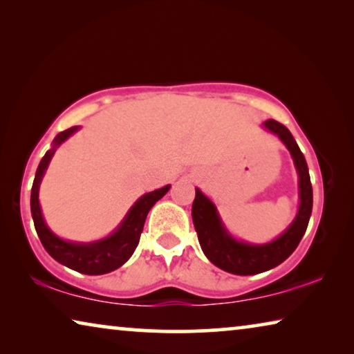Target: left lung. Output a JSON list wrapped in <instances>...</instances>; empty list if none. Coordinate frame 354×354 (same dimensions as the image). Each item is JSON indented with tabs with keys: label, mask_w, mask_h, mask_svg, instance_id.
<instances>
[{
	"label": "left lung",
	"mask_w": 354,
	"mask_h": 354,
	"mask_svg": "<svg viewBox=\"0 0 354 354\" xmlns=\"http://www.w3.org/2000/svg\"><path fill=\"white\" fill-rule=\"evenodd\" d=\"M263 127L277 136L280 142L287 147L299 176V207L288 228L280 236L265 244L244 243L230 234L218 216L216 205L200 189H195V200L192 203V221L203 254L212 265L236 276L265 272L287 260L304 236L312 214L313 194L310 175H308L306 157L301 153L298 143L288 129L277 121L268 120L263 122Z\"/></svg>",
	"instance_id": "8db88e82"
}]
</instances>
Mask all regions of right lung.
I'll list each match as a JSON object with an SVG mask.
<instances>
[{"label":"right lung","mask_w":354,"mask_h":354,"mask_svg":"<svg viewBox=\"0 0 354 354\" xmlns=\"http://www.w3.org/2000/svg\"><path fill=\"white\" fill-rule=\"evenodd\" d=\"M78 129H80V126H74L59 132L53 140L52 148L42 157L31 189V216L32 221H35L37 236L50 257L77 272L88 274V276H100V274L115 271L132 257L138 245L140 234L143 232V225L149 209L156 205V201L164 197L171 186L167 184L164 187L142 195L127 211L126 217L122 218V222L118 225L115 232L106 238L93 241V243H72V241L56 236L44 221L41 203H39V187H41V181L46 175L56 148L61 143H64L71 136H74Z\"/></svg>","instance_id":"right-lung-1"}]
</instances>
